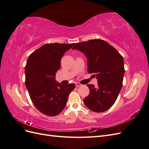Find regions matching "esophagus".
I'll list each match as a JSON object with an SVG mask.
<instances>
[{"label": "esophagus", "instance_id": "1", "mask_svg": "<svg viewBox=\"0 0 149 149\" xmlns=\"http://www.w3.org/2000/svg\"><path fill=\"white\" fill-rule=\"evenodd\" d=\"M81 85H82V84H80L79 83H76V87L81 86Z\"/></svg>", "mask_w": 149, "mask_h": 149}]
</instances>
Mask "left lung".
<instances>
[{
    "label": "left lung",
    "mask_w": 149,
    "mask_h": 149,
    "mask_svg": "<svg viewBox=\"0 0 149 149\" xmlns=\"http://www.w3.org/2000/svg\"><path fill=\"white\" fill-rule=\"evenodd\" d=\"M83 53L88 59V71L94 73L97 87L88 84L89 95L84 103L96 112L105 111L114 104L123 86L125 73L123 57L116 49L101 39L76 43L72 48Z\"/></svg>",
    "instance_id": "8db88e82"
}]
</instances>
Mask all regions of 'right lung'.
Here are the masks:
<instances>
[{"label": "right lung", "mask_w": 149, "mask_h": 149, "mask_svg": "<svg viewBox=\"0 0 149 149\" xmlns=\"http://www.w3.org/2000/svg\"><path fill=\"white\" fill-rule=\"evenodd\" d=\"M74 43H48L36 49L29 56L25 67V85L31 101L42 114H59L76 86L63 85L55 80L64 53Z\"/></svg>", "instance_id": "1"}]
</instances>
